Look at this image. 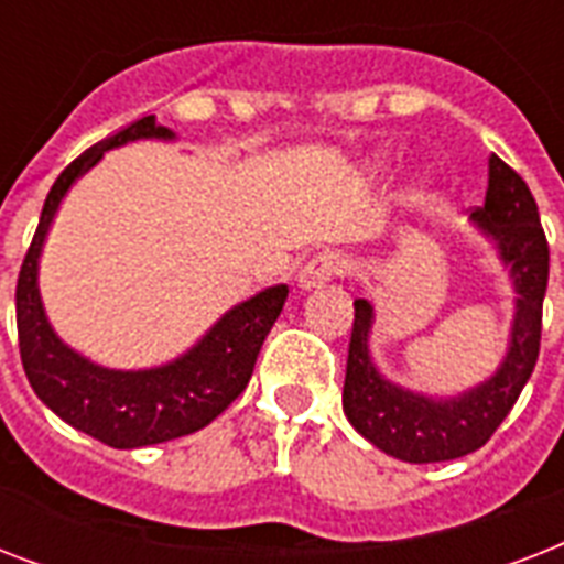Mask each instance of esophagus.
I'll list each match as a JSON object with an SVG mask.
<instances>
[{
    "label": "esophagus",
    "mask_w": 564,
    "mask_h": 564,
    "mask_svg": "<svg viewBox=\"0 0 564 564\" xmlns=\"http://www.w3.org/2000/svg\"><path fill=\"white\" fill-rule=\"evenodd\" d=\"M348 263H345L343 257L334 254V251H322L310 260L304 269L299 272V286L304 292L316 290V286H325L327 281H334L339 274H345Z\"/></svg>",
    "instance_id": "obj_1"
}]
</instances>
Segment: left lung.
I'll return each instance as SVG.
<instances>
[{
    "label": "left lung",
    "instance_id": "obj_1",
    "mask_svg": "<svg viewBox=\"0 0 564 564\" xmlns=\"http://www.w3.org/2000/svg\"><path fill=\"white\" fill-rule=\"evenodd\" d=\"M471 221L498 246L518 295L507 357L489 380L454 398H430L386 380L369 351L375 307L366 299L354 301L343 410L362 438L403 463H447L486 445L539 360L551 251L533 193L498 154L489 158L486 202L471 213Z\"/></svg>",
    "mask_w": 564,
    "mask_h": 564
}]
</instances>
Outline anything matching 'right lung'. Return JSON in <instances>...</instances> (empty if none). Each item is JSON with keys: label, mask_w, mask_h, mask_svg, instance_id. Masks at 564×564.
<instances>
[{"label": "right lung", "mask_w": 564, "mask_h": 564, "mask_svg": "<svg viewBox=\"0 0 564 564\" xmlns=\"http://www.w3.org/2000/svg\"><path fill=\"white\" fill-rule=\"evenodd\" d=\"M134 140H175V134L158 126L154 117H143L75 158L48 189L17 278V334L31 389L69 427L119 451L189 436L228 410L251 380L257 354L290 295L286 283L257 292L230 307L187 354L154 369H105L61 343L37 290L43 239L75 181L90 172L108 149Z\"/></svg>", "instance_id": "add662e5"}]
</instances>
